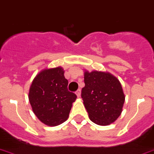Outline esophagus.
<instances>
[{
  "instance_id": "34e87169",
  "label": "esophagus",
  "mask_w": 154,
  "mask_h": 154,
  "mask_svg": "<svg viewBox=\"0 0 154 154\" xmlns=\"http://www.w3.org/2000/svg\"><path fill=\"white\" fill-rule=\"evenodd\" d=\"M76 95L77 96V97H81V89L77 90V92H76Z\"/></svg>"
}]
</instances>
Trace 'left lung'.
I'll return each instance as SVG.
<instances>
[{
    "mask_svg": "<svg viewBox=\"0 0 154 154\" xmlns=\"http://www.w3.org/2000/svg\"><path fill=\"white\" fill-rule=\"evenodd\" d=\"M81 98L92 122L100 126L114 122L120 116L125 95L120 82L107 72L85 71Z\"/></svg>",
    "mask_w": 154,
    "mask_h": 154,
    "instance_id": "8db88e82",
    "label": "left lung"
}]
</instances>
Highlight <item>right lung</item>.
Returning a JSON list of instances; mask_svg holds the SVG:
<instances>
[{"instance_id":"1","label":"right lung","mask_w":154,"mask_h":154,"mask_svg":"<svg viewBox=\"0 0 154 154\" xmlns=\"http://www.w3.org/2000/svg\"><path fill=\"white\" fill-rule=\"evenodd\" d=\"M67 86L68 81L60 66L45 69L34 78L28 98L33 112L44 124L55 127L67 120L77 99Z\"/></svg>"}]
</instances>
